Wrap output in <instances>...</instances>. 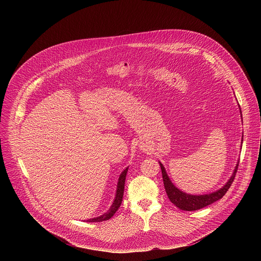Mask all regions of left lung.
Here are the masks:
<instances>
[{
	"label": "left lung",
	"instance_id": "1",
	"mask_svg": "<svg viewBox=\"0 0 261 261\" xmlns=\"http://www.w3.org/2000/svg\"><path fill=\"white\" fill-rule=\"evenodd\" d=\"M240 112H241V110H240ZM238 164H239V162L237 163L231 178L228 180V182L221 189H219L216 192H213L211 194H206V195H190V194H186V193L180 191L171 182L164 166L161 163H160V166H161V170H162L164 186H165L166 193H167L170 201L174 205H176L178 208H180L181 210L196 211V210L204 208L208 205H211L212 203L220 200L223 197L234 181V178H235V175H236V172L238 169Z\"/></svg>",
	"mask_w": 261,
	"mask_h": 261
}]
</instances>
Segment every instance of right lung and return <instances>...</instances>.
I'll return each mask as SVG.
<instances>
[{"mask_svg": "<svg viewBox=\"0 0 261 261\" xmlns=\"http://www.w3.org/2000/svg\"><path fill=\"white\" fill-rule=\"evenodd\" d=\"M127 170L128 168H126L119 176V179H118V183H117V189H116V194H115V198H114V201L112 203L110 210L105 213L103 215L99 216V217H96V218H92V219H88L86 222H102V221H107L109 219H111L112 216L114 215V213L118 210L120 204H121V201H122V197H123V191H124V183H125V176H126V173H127Z\"/></svg>", "mask_w": 261, "mask_h": 261, "instance_id": "add662e5", "label": "right lung"}]
</instances>
